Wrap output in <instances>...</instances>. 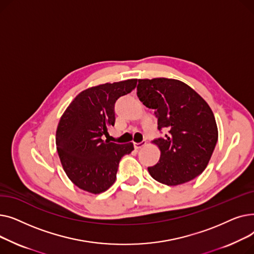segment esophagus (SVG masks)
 I'll return each mask as SVG.
<instances>
[{
  "mask_svg": "<svg viewBox=\"0 0 254 254\" xmlns=\"http://www.w3.org/2000/svg\"><path fill=\"white\" fill-rule=\"evenodd\" d=\"M146 145V142H142V143H134V147L136 150H139L141 148H143L144 146Z\"/></svg>",
  "mask_w": 254,
  "mask_h": 254,
  "instance_id": "1",
  "label": "esophagus"
}]
</instances>
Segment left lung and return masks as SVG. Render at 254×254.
I'll return each mask as SVG.
<instances>
[{
	"label": "left lung",
	"instance_id": "8db88e82",
	"mask_svg": "<svg viewBox=\"0 0 254 254\" xmlns=\"http://www.w3.org/2000/svg\"><path fill=\"white\" fill-rule=\"evenodd\" d=\"M139 100L154 110L158 129L169 131L152 141L161 150L150 176L174 186L192 180L208 166L218 139L216 120L207 102L190 86L170 78L139 79Z\"/></svg>",
	"mask_w": 254,
	"mask_h": 254
}]
</instances>
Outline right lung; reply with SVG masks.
Segmentation results:
<instances>
[{"label": "right lung", "instance_id": "right-lung-1", "mask_svg": "<svg viewBox=\"0 0 254 254\" xmlns=\"http://www.w3.org/2000/svg\"><path fill=\"white\" fill-rule=\"evenodd\" d=\"M138 79L84 89L66 107L57 128V149L68 178L87 192L106 191L115 182L119 161L132 143L103 140L115 123L114 105L137 86Z\"/></svg>", "mask_w": 254, "mask_h": 254}]
</instances>
